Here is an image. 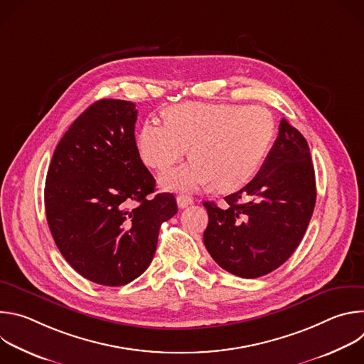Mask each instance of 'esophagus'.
Listing matches in <instances>:
<instances>
[{"label": "esophagus", "mask_w": 364, "mask_h": 364, "mask_svg": "<svg viewBox=\"0 0 364 364\" xmlns=\"http://www.w3.org/2000/svg\"><path fill=\"white\" fill-rule=\"evenodd\" d=\"M177 204H178L180 209H184V207H187V205L193 204V198H191V197H188V196L180 194V196L177 197Z\"/></svg>", "instance_id": "esophagus-1"}]
</instances>
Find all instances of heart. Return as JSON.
Masks as SVG:
<instances>
[{
    "mask_svg": "<svg viewBox=\"0 0 364 364\" xmlns=\"http://www.w3.org/2000/svg\"><path fill=\"white\" fill-rule=\"evenodd\" d=\"M275 122L261 105L186 102L167 111L166 122L145 121L135 145L141 161L166 171L191 145L193 160L161 178L167 190H194L213 181L218 190H236L261 166L274 139Z\"/></svg>",
    "mask_w": 364,
    "mask_h": 364,
    "instance_id": "obj_1",
    "label": "heart"
}]
</instances>
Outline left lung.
I'll return each mask as SVG.
<instances>
[{
  "instance_id": "8db88e82",
  "label": "left lung",
  "mask_w": 364,
  "mask_h": 364,
  "mask_svg": "<svg viewBox=\"0 0 364 364\" xmlns=\"http://www.w3.org/2000/svg\"><path fill=\"white\" fill-rule=\"evenodd\" d=\"M317 198L306 139L285 118L268 157L226 209L204 201L209 215L203 240L219 267L240 278H259L279 268L295 252Z\"/></svg>"
}]
</instances>
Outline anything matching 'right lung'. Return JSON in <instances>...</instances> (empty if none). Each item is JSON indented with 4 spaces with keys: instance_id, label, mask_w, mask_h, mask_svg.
<instances>
[{
    "instance_id": "obj_1",
    "label": "right lung",
    "mask_w": 364,
    "mask_h": 364,
    "mask_svg": "<svg viewBox=\"0 0 364 364\" xmlns=\"http://www.w3.org/2000/svg\"><path fill=\"white\" fill-rule=\"evenodd\" d=\"M135 103L100 99L70 125L51 159L44 187L56 246L83 278L121 287L138 278L157 249L176 197L155 180L135 145Z\"/></svg>"
}]
</instances>
